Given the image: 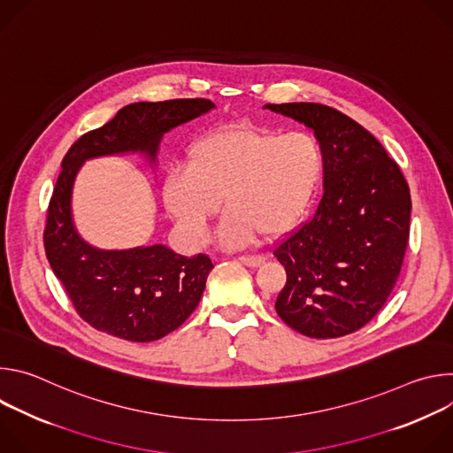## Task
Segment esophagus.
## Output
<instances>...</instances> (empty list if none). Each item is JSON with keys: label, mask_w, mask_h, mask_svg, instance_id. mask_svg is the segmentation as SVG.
Segmentation results:
<instances>
[{"label": "esophagus", "mask_w": 453, "mask_h": 453, "mask_svg": "<svg viewBox=\"0 0 453 453\" xmlns=\"http://www.w3.org/2000/svg\"><path fill=\"white\" fill-rule=\"evenodd\" d=\"M238 262L254 269V267H260L265 262V257L264 256H240Z\"/></svg>", "instance_id": "34e87169"}]
</instances>
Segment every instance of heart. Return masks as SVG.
I'll list each match as a JSON object with an SVG mask.
<instances>
[{"label": "heart", "instance_id": "heart-1", "mask_svg": "<svg viewBox=\"0 0 453 453\" xmlns=\"http://www.w3.org/2000/svg\"><path fill=\"white\" fill-rule=\"evenodd\" d=\"M322 152L301 131L276 134L252 128H222L203 136L161 184V199L189 245L208 240L210 222L227 210L219 227L226 249H243L257 233L273 238L292 229L319 188Z\"/></svg>", "mask_w": 453, "mask_h": 453}]
</instances>
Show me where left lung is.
<instances>
[{"label": "left lung", "instance_id": "8db88e82", "mask_svg": "<svg viewBox=\"0 0 453 453\" xmlns=\"http://www.w3.org/2000/svg\"><path fill=\"white\" fill-rule=\"evenodd\" d=\"M264 109L313 131L325 161V196L313 219L274 249L287 271L276 311L306 337H344L380 311L400 276L409 184L381 143L337 109L311 102Z\"/></svg>", "mask_w": 453, "mask_h": 453}]
</instances>
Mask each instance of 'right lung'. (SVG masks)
Returning a JSON list of instances; mask_svg holds the SVG:
<instances>
[{
	"mask_svg": "<svg viewBox=\"0 0 453 453\" xmlns=\"http://www.w3.org/2000/svg\"><path fill=\"white\" fill-rule=\"evenodd\" d=\"M211 109L215 104L204 98L125 105L64 156L48 208L44 249L53 274L93 328L131 342L168 335L197 308L213 264L206 254L188 257L163 243L131 249L88 243L72 211L79 170L88 159L125 154H136L156 168L163 136Z\"/></svg>",
	"mask_w": 453,
	"mask_h": 453,
	"instance_id": "add662e5",
	"label": "right lung"
}]
</instances>
